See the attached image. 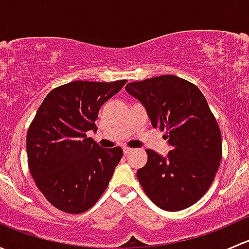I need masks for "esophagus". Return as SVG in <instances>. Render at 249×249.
<instances>
[{
  "mask_svg": "<svg viewBox=\"0 0 249 249\" xmlns=\"http://www.w3.org/2000/svg\"><path fill=\"white\" fill-rule=\"evenodd\" d=\"M134 150V148H129V147H124L123 148V152H124V154H130V153Z\"/></svg>",
  "mask_w": 249,
  "mask_h": 249,
  "instance_id": "1",
  "label": "esophagus"
}]
</instances>
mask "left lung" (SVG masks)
Returning a JSON list of instances; mask_svg holds the SVG:
<instances>
[{
    "label": "left lung",
    "mask_w": 249,
    "mask_h": 249,
    "mask_svg": "<svg viewBox=\"0 0 249 249\" xmlns=\"http://www.w3.org/2000/svg\"><path fill=\"white\" fill-rule=\"evenodd\" d=\"M127 94L143 105L153 127L166 131V157L147 149L137 170L145 194L161 210L176 212L199 201L212 184L222 160V136L199 88L176 76L129 83Z\"/></svg>",
    "instance_id": "left-lung-1"
}]
</instances>
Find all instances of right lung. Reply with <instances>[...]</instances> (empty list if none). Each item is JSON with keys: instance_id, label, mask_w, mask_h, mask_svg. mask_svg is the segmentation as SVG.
<instances>
[{"instance_id": "right-lung-1", "label": "right lung", "mask_w": 249, "mask_h": 249, "mask_svg": "<svg viewBox=\"0 0 249 249\" xmlns=\"http://www.w3.org/2000/svg\"><path fill=\"white\" fill-rule=\"evenodd\" d=\"M126 80H76L53 89L26 136L30 172L46 199L67 213H82L101 197L123 157L120 147L101 148L88 131L102 105Z\"/></svg>"}]
</instances>
